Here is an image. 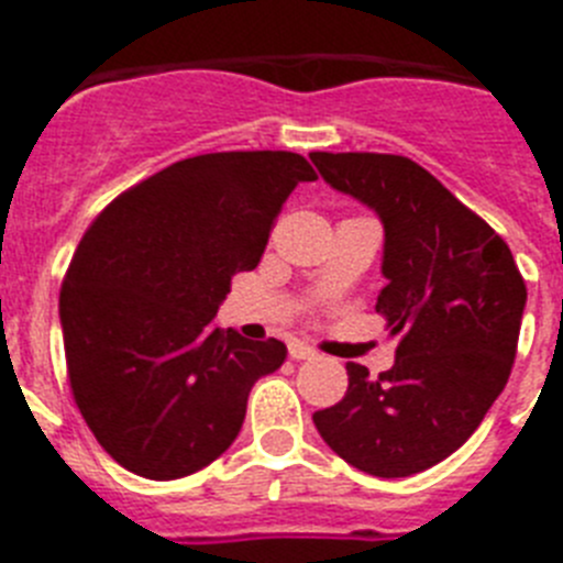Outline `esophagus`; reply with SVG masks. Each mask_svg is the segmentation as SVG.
I'll return each mask as SVG.
<instances>
[{
    "label": "esophagus",
    "mask_w": 563,
    "mask_h": 563,
    "mask_svg": "<svg viewBox=\"0 0 563 563\" xmlns=\"http://www.w3.org/2000/svg\"><path fill=\"white\" fill-rule=\"evenodd\" d=\"M290 357L292 361H312V357H316V350H312V346H307V343H301V341H292L290 343Z\"/></svg>",
    "instance_id": "1"
}]
</instances>
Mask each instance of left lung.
I'll list each match as a JSON object with an SVG mask.
<instances>
[{"label":"left lung","mask_w":563,"mask_h":563,"mask_svg":"<svg viewBox=\"0 0 563 563\" xmlns=\"http://www.w3.org/2000/svg\"><path fill=\"white\" fill-rule=\"evenodd\" d=\"M332 188L375 208L386 231L375 310L400 335L395 366L346 363L350 389L316 411L341 460L383 479L420 474L479 429L519 346L527 287L505 239L402 154L312 152Z\"/></svg>","instance_id":"left-lung-1"}]
</instances>
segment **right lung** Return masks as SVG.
Wrapping results in <instances>:
<instances>
[{"label":"right lung","instance_id":"1","mask_svg":"<svg viewBox=\"0 0 563 563\" xmlns=\"http://www.w3.org/2000/svg\"><path fill=\"white\" fill-rule=\"evenodd\" d=\"M310 180L292 152L200 154L126 188L87 228L58 316L73 400L118 465L166 482L231 449L251 386L287 346L225 332L217 310Z\"/></svg>","mask_w":563,"mask_h":563}]
</instances>
